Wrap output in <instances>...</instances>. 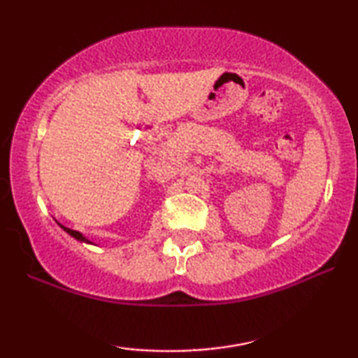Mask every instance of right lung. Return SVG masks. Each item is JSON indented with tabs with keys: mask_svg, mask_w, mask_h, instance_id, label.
Wrapping results in <instances>:
<instances>
[{
	"mask_svg": "<svg viewBox=\"0 0 358 358\" xmlns=\"http://www.w3.org/2000/svg\"><path fill=\"white\" fill-rule=\"evenodd\" d=\"M58 224H60V223H58ZM60 227H62V224H60ZM62 228L65 229V231H66L68 234H70V236L80 239V241H83V243H91V241H87V239H86L85 236H83V234H81L80 231H75V229H70V228H66V227H62Z\"/></svg>",
	"mask_w": 358,
	"mask_h": 358,
	"instance_id": "obj_1",
	"label": "right lung"
}]
</instances>
